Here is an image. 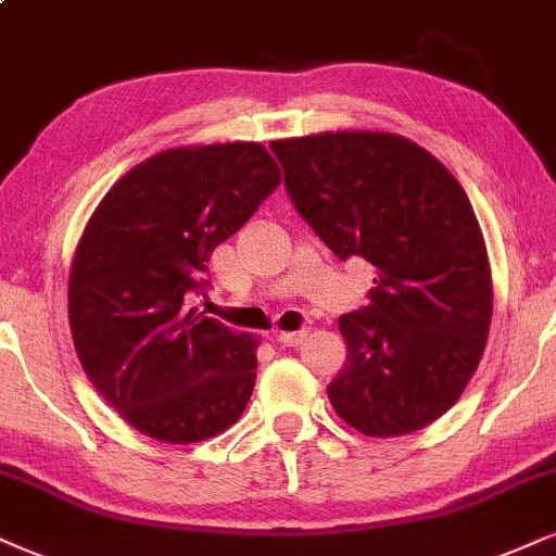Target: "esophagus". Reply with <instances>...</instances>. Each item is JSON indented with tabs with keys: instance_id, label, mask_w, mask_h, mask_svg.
<instances>
[{
	"instance_id": "esophagus-1",
	"label": "esophagus",
	"mask_w": 556,
	"mask_h": 556,
	"mask_svg": "<svg viewBox=\"0 0 556 556\" xmlns=\"http://www.w3.org/2000/svg\"><path fill=\"white\" fill-rule=\"evenodd\" d=\"M306 338H309V330H299V332H278L276 340L280 342L283 348H296L304 342Z\"/></svg>"
}]
</instances>
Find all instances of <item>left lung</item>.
<instances>
[{
	"label": "left lung",
	"instance_id": "obj_1",
	"mask_svg": "<svg viewBox=\"0 0 556 556\" xmlns=\"http://www.w3.org/2000/svg\"><path fill=\"white\" fill-rule=\"evenodd\" d=\"M286 188L340 260L376 267L371 304L342 314L348 358L327 387L363 435H407L454 407L492 321V273L467 193L433 154L387 131L273 141Z\"/></svg>",
	"mask_w": 556,
	"mask_h": 556
}]
</instances>
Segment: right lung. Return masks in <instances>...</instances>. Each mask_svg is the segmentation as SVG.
I'll return each instance as SVG.
<instances>
[{
    "label": "right lung",
    "mask_w": 556,
    "mask_h": 556,
    "mask_svg": "<svg viewBox=\"0 0 556 556\" xmlns=\"http://www.w3.org/2000/svg\"><path fill=\"white\" fill-rule=\"evenodd\" d=\"M280 182L257 141L160 152L108 190L68 273V327L87 379L139 433L198 443L242 417L257 338L185 296L205 263Z\"/></svg>",
    "instance_id": "add662e5"
}]
</instances>
